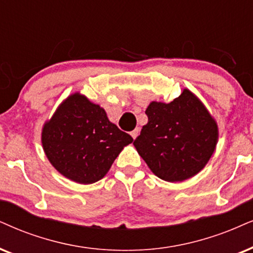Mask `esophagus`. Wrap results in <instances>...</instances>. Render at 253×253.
<instances>
[{
	"instance_id": "esophagus-1",
	"label": "esophagus",
	"mask_w": 253,
	"mask_h": 253,
	"mask_svg": "<svg viewBox=\"0 0 253 253\" xmlns=\"http://www.w3.org/2000/svg\"><path fill=\"white\" fill-rule=\"evenodd\" d=\"M130 135H132L133 139H136V136L139 135V128L132 130V132H130Z\"/></svg>"
}]
</instances>
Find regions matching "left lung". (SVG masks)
<instances>
[{
    "instance_id": "8db88e82",
    "label": "left lung",
    "mask_w": 253,
    "mask_h": 253,
    "mask_svg": "<svg viewBox=\"0 0 253 253\" xmlns=\"http://www.w3.org/2000/svg\"><path fill=\"white\" fill-rule=\"evenodd\" d=\"M146 114L148 123L133 145L156 176L181 182L206 167L218 141V127L193 92L184 88L169 104L152 101Z\"/></svg>"
}]
</instances>
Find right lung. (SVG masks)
I'll list each match as a JSON object with an SVG mask.
<instances>
[{
	"label": "right lung",
	"instance_id": "1",
	"mask_svg": "<svg viewBox=\"0 0 253 253\" xmlns=\"http://www.w3.org/2000/svg\"><path fill=\"white\" fill-rule=\"evenodd\" d=\"M133 137L108 120L106 112L85 95L65 99L42 130V145L51 165L81 184L101 180Z\"/></svg>",
	"mask_w": 253,
	"mask_h": 253
}]
</instances>
